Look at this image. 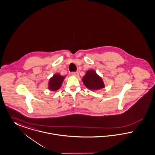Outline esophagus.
I'll list each match as a JSON object with an SVG mask.
<instances>
[{"label": "esophagus", "mask_w": 155, "mask_h": 155, "mask_svg": "<svg viewBox=\"0 0 155 155\" xmlns=\"http://www.w3.org/2000/svg\"><path fill=\"white\" fill-rule=\"evenodd\" d=\"M71 75L73 76H78V72H73L71 73Z\"/></svg>", "instance_id": "1"}]
</instances>
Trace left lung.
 Returning a JSON list of instances; mask_svg holds the SVG:
<instances>
[{
    "instance_id": "obj_1",
    "label": "left lung",
    "mask_w": 155,
    "mask_h": 155,
    "mask_svg": "<svg viewBox=\"0 0 155 155\" xmlns=\"http://www.w3.org/2000/svg\"><path fill=\"white\" fill-rule=\"evenodd\" d=\"M82 81L84 85L91 91H98L105 87L102 78L94 70H88L83 77Z\"/></svg>"
}]
</instances>
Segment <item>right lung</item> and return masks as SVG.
<instances>
[{"label": "right lung", "mask_w": 155, "mask_h": 155, "mask_svg": "<svg viewBox=\"0 0 155 155\" xmlns=\"http://www.w3.org/2000/svg\"><path fill=\"white\" fill-rule=\"evenodd\" d=\"M65 77L59 74H55L51 77L48 81V90L51 91H57L61 87Z\"/></svg>", "instance_id": "add662e5"}]
</instances>
